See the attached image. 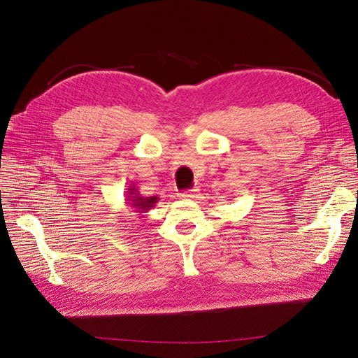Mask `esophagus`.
<instances>
[{"mask_svg": "<svg viewBox=\"0 0 358 358\" xmlns=\"http://www.w3.org/2000/svg\"><path fill=\"white\" fill-rule=\"evenodd\" d=\"M199 196H200V194H199L197 189L180 192V199H185V200H196V199H199Z\"/></svg>", "mask_w": 358, "mask_h": 358, "instance_id": "obj_1", "label": "esophagus"}]
</instances>
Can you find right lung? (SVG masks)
<instances>
[{"instance_id":"right-lung-1","label":"right lung","mask_w":358,"mask_h":358,"mask_svg":"<svg viewBox=\"0 0 358 358\" xmlns=\"http://www.w3.org/2000/svg\"><path fill=\"white\" fill-rule=\"evenodd\" d=\"M125 203L129 206L136 213L140 215V218H143V213L149 212L154 206L158 203L159 197H143L142 194L138 192V189L134 187V182H131V185L128 187V191L125 192Z\"/></svg>"}]
</instances>
